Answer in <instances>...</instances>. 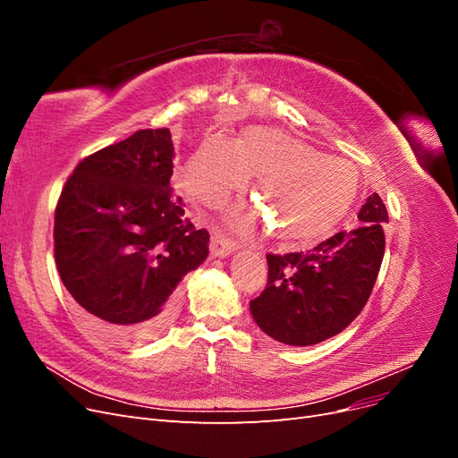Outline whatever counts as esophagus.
Here are the masks:
<instances>
[{
    "label": "esophagus",
    "instance_id": "obj_1",
    "mask_svg": "<svg viewBox=\"0 0 458 458\" xmlns=\"http://www.w3.org/2000/svg\"><path fill=\"white\" fill-rule=\"evenodd\" d=\"M237 242H233L231 239L224 237V234L216 233L212 237V242H210V248H212V254L217 256V258H224V256H229L231 252L237 250Z\"/></svg>",
    "mask_w": 458,
    "mask_h": 458
}]
</instances>
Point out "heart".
Wrapping results in <instances>:
<instances>
[{"instance_id":"heart-1","label":"heart","mask_w":458,"mask_h":458,"mask_svg":"<svg viewBox=\"0 0 458 458\" xmlns=\"http://www.w3.org/2000/svg\"><path fill=\"white\" fill-rule=\"evenodd\" d=\"M258 177L252 197L284 246H311L348 214L359 189L357 168L281 130L250 126L231 143L208 137L189 157L182 183L208 208L224 206Z\"/></svg>"}]
</instances>
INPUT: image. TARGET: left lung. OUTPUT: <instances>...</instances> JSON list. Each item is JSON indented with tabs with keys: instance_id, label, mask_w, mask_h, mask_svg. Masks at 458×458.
<instances>
[{
	"instance_id": "obj_1",
	"label": "left lung",
	"mask_w": 458,
	"mask_h": 458,
	"mask_svg": "<svg viewBox=\"0 0 458 458\" xmlns=\"http://www.w3.org/2000/svg\"><path fill=\"white\" fill-rule=\"evenodd\" d=\"M350 231L308 254H267V284L250 301L258 327L288 345H313L338 335L361 313L384 258L387 212L374 192Z\"/></svg>"
}]
</instances>
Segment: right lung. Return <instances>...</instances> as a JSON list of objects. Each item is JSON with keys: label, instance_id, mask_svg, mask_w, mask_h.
<instances>
[{"label": "right lung", "instance_id": "add662e5", "mask_svg": "<svg viewBox=\"0 0 458 458\" xmlns=\"http://www.w3.org/2000/svg\"><path fill=\"white\" fill-rule=\"evenodd\" d=\"M168 128L140 130L81 160L55 208V263L80 315L103 340L157 338L179 283L208 258L210 234L185 217L170 179Z\"/></svg>", "mask_w": 458, "mask_h": 458}]
</instances>
